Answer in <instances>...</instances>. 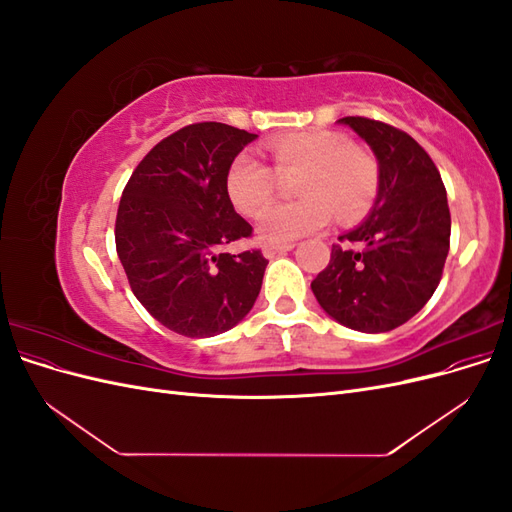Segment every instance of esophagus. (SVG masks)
<instances>
[{"instance_id": "34e87169", "label": "esophagus", "mask_w": 512, "mask_h": 512, "mask_svg": "<svg viewBox=\"0 0 512 512\" xmlns=\"http://www.w3.org/2000/svg\"><path fill=\"white\" fill-rule=\"evenodd\" d=\"M292 247H294V243H286V245H265V247H262V254H265V258H275V256L290 252Z\"/></svg>"}]
</instances>
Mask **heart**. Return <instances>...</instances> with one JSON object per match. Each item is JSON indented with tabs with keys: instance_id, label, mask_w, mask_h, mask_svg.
<instances>
[{
	"instance_id": "1",
	"label": "heart",
	"mask_w": 512,
	"mask_h": 512,
	"mask_svg": "<svg viewBox=\"0 0 512 512\" xmlns=\"http://www.w3.org/2000/svg\"><path fill=\"white\" fill-rule=\"evenodd\" d=\"M280 175L301 173L299 203L275 205L262 213L256 235L262 243L286 245L314 235L333 222L363 213L378 194V164L361 147L333 130H309L284 134L269 145ZM277 173L250 153H241L226 173V192L243 215H258L277 190Z\"/></svg>"
}]
</instances>
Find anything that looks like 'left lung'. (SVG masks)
<instances>
[{"label":"left lung","mask_w":512,"mask_h":512,"mask_svg":"<svg viewBox=\"0 0 512 512\" xmlns=\"http://www.w3.org/2000/svg\"><path fill=\"white\" fill-rule=\"evenodd\" d=\"M378 160V194L367 218L339 235L312 282L333 320L361 333H386L421 312L436 292L451 241V213L436 164L389 123L344 117Z\"/></svg>","instance_id":"obj_1"}]
</instances>
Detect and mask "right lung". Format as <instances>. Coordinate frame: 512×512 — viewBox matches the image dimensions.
<instances>
[{"label":"right lung","mask_w":512,"mask_h":512,"mask_svg":"<svg viewBox=\"0 0 512 512\" xmlns=\"http://www.w3.org/2000/svg\"><path fill=\"white\" fill-rule=\"evenodd\" d=\"M256 134L218 121L166 136L121 194L117 254L134 297L166 329L220 335L250 314L269 260L220 252L252 235L230 203L226 173Z\"/></svg>","instance_id":"right-lung-1"}]
</instances>
